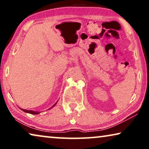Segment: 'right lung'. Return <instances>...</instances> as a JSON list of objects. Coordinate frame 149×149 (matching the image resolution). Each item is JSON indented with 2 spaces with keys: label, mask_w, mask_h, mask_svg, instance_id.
<instances>
[{
  "label": "right lung",
  "mask_w": 149,
  "mask_h": 149,
  "mask_svg": "<svg viewBox=\"0 0 149 149\" xmlns=\"http://www.w3.org/2000/svg\"><path fill=\"white\" fill-rule=\"evenodd\" d=\"M57 102H58V101H57ZM57 102L55 103L54 104V105H52V106L49 109L52 108V107H54L55 105H56ZM21 109V110H22V111H23L26 112V113H31V114H38V113H40V112H39V111H33V110H27V109Z\"/></svg>",
  "instance_id": "right-lung-1"
}]
</instances>
